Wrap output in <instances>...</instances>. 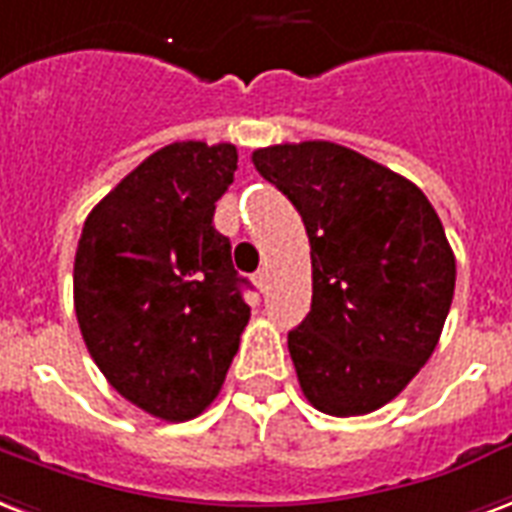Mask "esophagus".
<instances>
[{"label": "esophagus", "mask_w": 512, "mask_h": 512, "mask_svg": "<svg viewBox=\"0 0 512 512\" xmlns=\"http://www.w3.org/2000/svg\"><path fill=\"white\" fill-rule=\"evenodd\" d=\"M255 285H257V290H260V293L266 290V287H268V274H266V271H257V274H255Z\"/></svg>", "instance_id": "34e87169"}]
</instances>
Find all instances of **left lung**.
<instances>
[{
    "mask_svg": "<svg viewBox=\"0 0 512 512\" xmlns=\"http://www.w3.org/2000/svg\"><path fill=\"white\" fill-rule=\"evenodd\" d=\"M304 219L312 309L287 333L314 410L366 415L396 399L437 347L456 257L429 198L380 162L331 140L252 151Z\"/></svg>",
    "mask_w": 512,
    "mask_h": 512,
    "instance_id": "1",
    "label": "left lung"
}]
</instances>
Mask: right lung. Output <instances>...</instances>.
<instances>
[{"label":"right lung","mask_w":512,"mask_h":512,"mask_svg":"<svg viewBox=\"0 0 512 512\" xmlns=\"http://www.w3.org/2000/svg\"><path fill=\"white\" fill-rule=\"evenodd\" d=\"M236 168L233 143L154 151L92 208L75 252L89 355L124 399L170 423L217 399L249 323V282L214 227Z\"/></svg>","instance_id":"add662e5"}]
</instances>
